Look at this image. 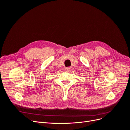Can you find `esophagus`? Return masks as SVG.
Returning a JSON list of instances; mask_svg holds the SVG:
<instances>
[{
    "instance_id": "esophagus-1",
    "label": "esophagus",
    "mask_w": 130,
    "mask_h": 130,
    "mask_svg": "<svg viewBox=\"0 0 130 130\" xmlns=\"http://www.w3.org/2000/svg\"><path fill=\"white\" fill-rule=\"evenodd\" d=\"M71 70V67H67L66 68V70L67 72H69L70 70Z\"/></svg>"
}]
</instances>
